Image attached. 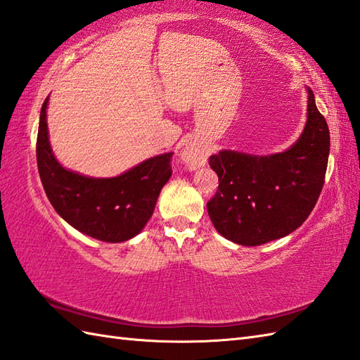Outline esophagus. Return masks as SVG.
<instances>
[{
    "label": "esophagus",
    "mask_w": 360,
    "mask_h": 360,
    "mask_svg": "<svg viewBox=\"0 0 360 360\" xmlns=\"http://www.w3.org/2000/svg\"><path fill=\"white\" fill-rule=\"evenodd\" d=\"M183 162H186L191 169H194L197 166H202L206 162V154L203 150L197 149L194 146H188L185 150H183Z\"/></svg>",
    "instance_id": "34e87169"
}]
</instances>
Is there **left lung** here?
<instances>
[{"mask_svg":"<svg viewBox=\"0 0 360 360\" xmlns=\"http://www.w3.org/2000/svg\"><path fill=\"white\" fill-rule=\"evenodd\" d=\"M330 131L308 87V118L294 145L281 154L220 150L210 157L219 189L207 202L212 225L228 240L259 246L291 234L317 203L325 183Z\"/></svg>","mask_w":360,"mask_h":360,"instance_id":"left-lung-1","label":"left lung"}]
</instances>
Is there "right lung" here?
Returning <instances> with one entry per match:
<instances>
[{"label": "right lung", "mask_w": 360, "mask_h": 360, "mask_svg": "<svg viewBox=\"0 0 360 360\" xmlns=\"http://www.w3.org/2000/svg\"><path fill=\"white\" fill-rule=\"evenodd\" d=\"M46 98L39 114L37 163L49 202L79 233L97 240H129L145 228L160 191L169 180L172 153L146 160L112 179H92L68 171L53 157L46 122Z\"/></svg>", "instance_id": "right-lung-1"}]
</instances>
